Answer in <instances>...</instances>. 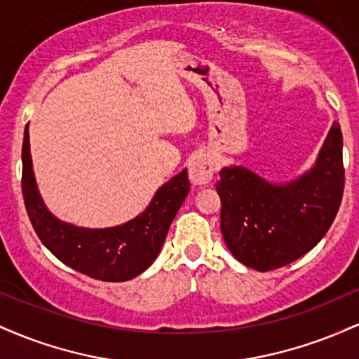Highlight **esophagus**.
I'll use <instances>...</instances> for the list:
<instances>
[{
  "instance_id": "esophagus-1",
  "label": "esophagus",
  "mask_w": 359,
  "mask_h": 359,
  "mask_svg": "<svg viewBox=\"0 0 359 359\" xmlns=\"http://www.w3.org/2000/svg\"><path fill=\"white\" fill-rule=\"evenodd\" d=\"M214 175V158L209 154H201L189 165V179L194 185H208Z\"/></svg>"
}]
</instances>
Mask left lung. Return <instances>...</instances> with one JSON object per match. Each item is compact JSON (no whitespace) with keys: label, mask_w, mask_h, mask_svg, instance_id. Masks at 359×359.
<instances>
[{"label":"left lung","mask_w":359,"mask_h":359,"mask_svg":"<svg viewBox=\"0 0 359 359\" xmlns=\"http://www.w3.org/2000/svg\"><path fill=\"white\" fill-rule=\"evenodd\" d=\"M221 233L233 257L258 271L299 259L331 228L344 191L343 135L332 123L314 167L299 179L273 184L245 167H224Z\"/></svg>","instance_id":"1"}]
</instances>
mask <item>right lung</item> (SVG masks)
<instances>
[{
    "instance_id": "1",
    "label": "right lung",
    "mask_w": 359,
    "mask_h": 359,
    "mask_svg": "<svg viewBox=\"0 0 359 359\" xmlns=\"http://www.w3.org/2000/svg\"><path fill=\"white\" fill-rule=\"evenodd\" d=\"M22 163L25 208L36 236L62 263L102 282H126L155 262L177 211L191 191L187 170H182L156 191L150 205L135 219L106 229L77 228L57 219L45 208L32 168L28 125Z\"/></svg>"
}]
</instances>
